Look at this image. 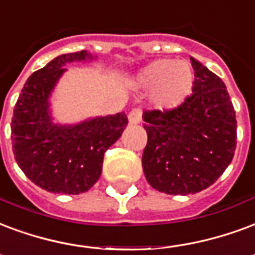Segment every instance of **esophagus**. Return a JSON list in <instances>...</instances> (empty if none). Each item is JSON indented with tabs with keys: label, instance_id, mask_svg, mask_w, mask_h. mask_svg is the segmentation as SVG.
<instances>
[{
	"label": "esophagus",
	"instance_id": "1",
	"mask_svg": "<svg viewBox=\"0 0 255 255\" xmlns=\"http://www.w3.org/2000/svg\"><path fill=\"white\" fill-rule=\"evenodd\" d=\"M128 122H129V124H137V123L142 122V109H132V111L129 112V115H128Z\"/></svg>",
	"mask_w": 255,
	"mask_h": 255
}]
</instances>
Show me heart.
I'll return each instance as SVG.
<instances>
[{
    "mask_svg": "<svg viewBox=\"0 0 255 255\" xmlns=\"http://www.w3.org/2000/svg\"><path fill=\"white\" fill-rule=\"evenodd\" d=\"M195 71L188 62L156 59L144 66L135 77L137 89L151 90V101L158 109L180 107L192 93Z\"/></svg>",
    "mask_w": 255,
    "mask_h": 255,
    "instance_id": "b5f03b06",
    "label": "heart"
}]
</instances>
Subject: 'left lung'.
<instances>
[{"mask_svg":"<svg viewBox=\"0 0 255 255\" xmlns=\"http://www.w3.org/2000/svg\"><path fill=\"white\" fill-rule=\"evenodd\" d=\"M193 94L171 111H144L146 180L167 195L197 193L214 184L233 161L237 120L226 85L199 60Z\"/></svg>","mask_w":255,"mask_h":255,"instance_id":"1","label":"left lung"}]
</instances>
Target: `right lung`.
<instances>
[{
    "label": "right lung",
    "mask_w": 255,
    "mask_h": 255,
    "mask_svg": "<svg viewBox=\"0 0 255 255\" xmlns=\"http://www.w3.org/2000/svg\"><path fill=\"white\" fill-rule=\"evenodd\" d=\"M88 59L93 56L85 50L56 56L28 78L14 105L10 127L17 165L47 192H88L101 175L104 154L128 124L124 112L70 126L52 123L48 99L66 63Z\"/></svg>",
    "instance_id": "add662e5"
}]
</instances>
